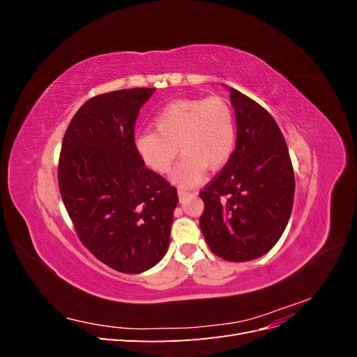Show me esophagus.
Masks as SVG:
<instances>
[{"label":"esophagus","instance_id":"obj_1","mask_svg":"<svg viewBox=\"0 0 357 357\" xmlns=\"http://www.w3.org/2000/svg\"><path fill=\"white\" fill-rule=\"evenodd\" d=\"M195 193H198L197 190H185V189H178V197H180V199H185V198H188L189 195H195Z\"/></svg>","mask_w":357,"mask_h":357}]
</instances>
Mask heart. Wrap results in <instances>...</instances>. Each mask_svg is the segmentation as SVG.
<instances>
[{"label":"heart","mask_w":357,"mask_h":357,"mask_svg":"<svg viewBox=\"0 0 357 357\" xmlns=\"http://www.w3.org/2000/svg\"><path fill=\"white\" fill-rule=\"evenodd\" d=\"M155 131L139 132L135 147L156 172H168L178 150L183 158L172 180L195 185L205 171L219 169L234 153L236 123L231 105L220 96L180 100L168 104L153 119Z\"/></svg>","instance_id":"b5f03b06"}]
</instances>
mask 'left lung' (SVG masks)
Segmentation results:
<instances>
[{
    "label": "left lung",
    "instance_id": "obj_1",
    "mask_svg": "<svg viewBox=\"0 0 357 357\" xmlns=\"http://www.w3.org/2000/svg\"><path fill=\"white\" fill-rule=\"evenodd\" d=\"M236 143L231 159L199 197V226L214 255L247 262L275 245L289 222L295 174L287 144L261 104L231 88Z\"/></svg>",
    "mask_w": 357,
    "mask_h": 357
}]
</instances>
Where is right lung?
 I'll list each match as a JSON object with an SVG mask.
<instances>
[{
    "instance_id": "add662e5",
    "label": "right lung",
    "mask_w": 357,
    "mask_h": 357,
    "mask_svg": "<svg viewBox=\"0 0 357 357\" xmlns=\"http://www.w3.org/2000/svg\"><path fill=\"white\" fill-rule=\"evenodd\" d=\"M155 88L96 95L74 114L62 139L58 183L88 250L119 273L138 274L168 250L177 189L144 167L135 121Z\"/></svg>"
}]
</instances>
